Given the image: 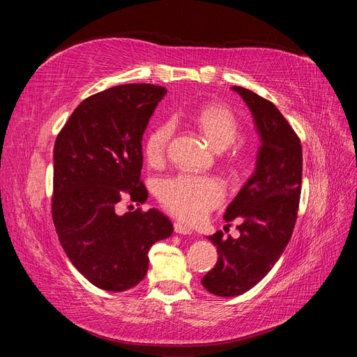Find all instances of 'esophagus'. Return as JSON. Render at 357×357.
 Returning a JSON list of instances; mask_svg holds the SVG:
<instances>
[{
  "label": "esophagus",
  "mask_w": 357,
  "mask_h": 357,
  "mask_svg": "<svg viewBox=\"0 0 357 357\" xmlns=\"http://www.w3.org/2000/svg\"><path fill=\"white\" fill-rule=\"evenodd\" d=\"M174 231H176V234H180V235H192L193 234V231L190 228H188L186 225H183L180 222L174 223Z\"/></svg>",
  "instance_id": "esophagus-1"
}]
</instances>
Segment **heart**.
<instances>
[{
	"label": "heart",
	"instance_id": "1",
	"mask_svg": "<svg viewBox=\"0 0 357 357\" xmlns=\"http://www.w3.org/2000/svg\"><path fill=\"white\" fill-rule=\"evenodd\" d=\"M193 123L218 150L231 146L240 126L235 114L220 104L204 105L193 116ZM172 137L169 123L156 125L144 139V156L149 164L164 162L168 143ZM159 201L164 207L186 223H198L225 199L222 181L210 176L178 174L165 178L159 185Z\"/></svg>",
	"mask_w": 357,
	"mask_h": 357
}]
</instances>
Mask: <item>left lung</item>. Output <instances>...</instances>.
Instances as JSON below:
<instances>
[{"label": "left lung", "instance_id": "obj_1", "mask_svg": "<svg viewBox=\"0 0 357 357\" xmlns=\"http://www.w3.org/2000/svg\"><path fill=\"white\" fill-rule=\"evenodd\" d=\"M250 109L261 137L252 177L228 205L223 219L240 236L223 238L218 231L208 240L218 247V264L201 280L215 296H238L271 271L294 232L302 183L301 139L277 107L241 86L232 88ZM231 226V225H228Z\"/></svg>", "mask_w": 357, "mask_h": 357}]
</instances>
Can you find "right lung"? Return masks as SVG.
<instances>
[{"label":"right lung","instance_id":"1","mask_svg":"<svg viewBox=\"0 0 357 357\" xmlns=\"http://www.w3.org/2000/svg\"><path fill=\"white\" fill-rule=\"evenodd\" d=\"M167 89L150 83L121 84L82 101L53 149L52 218L75 269L102 290L137 286L149 268V250L172 234L156 208L116 214L128 195L146 201L139 180L142 139Z\"/></svg>","mask_w":357,"mask_h":357}]
</instances>
